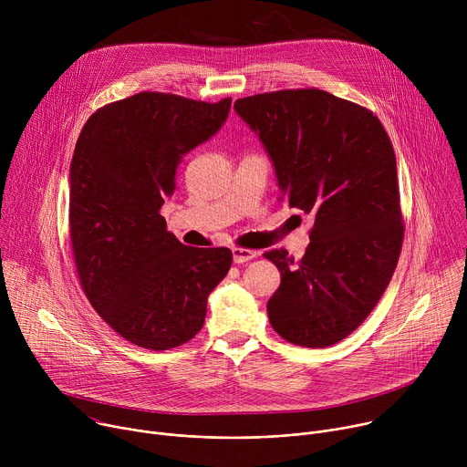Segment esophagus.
<instances>
[{"label": "esophagus", "instance_id": "obj_1", "mask_svg": "<svg viewBox=\"0 0 467 467\" xmlns=\"http://www.w3.org/2000/svg\"><path fill=\"white\" fill-rule=\"evenodd\" d=\"M258 253L253 249H245V247H233V260L236 264H244L247 260H253Z\"/></svg>", "mask_w": 467, "mask_h": 467}]
</instances>
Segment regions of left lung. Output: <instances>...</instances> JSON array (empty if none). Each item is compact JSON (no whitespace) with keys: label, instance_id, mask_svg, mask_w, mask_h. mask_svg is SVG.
<instances>
[{"label":"left lung","instance_id":"8db88e82","mask_svg":"<svg viewBox=\"0 0 467 467\" xmlns=\"http://www.w3.org/2000/svg\"><path fill=\"white\" fill-rule=\"evenodd\" d=\"M234 110L268 153L281 197L314 214L299 262L264 253L281 272L270 323L296 346L337 344L375 308L403 245L391 142L373 112L317 88L242 98Z\"/></svg>","mask_w":467,"mask_h":467}]
</instances>
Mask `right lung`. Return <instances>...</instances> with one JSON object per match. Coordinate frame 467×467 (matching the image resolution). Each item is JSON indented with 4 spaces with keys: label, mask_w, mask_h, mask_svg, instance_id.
Masks as SVG:
<instances>
[{
    "label": "right lung",
    "mask_w": 467,
    "mask_h": 467,
    "mask_svg": "<svg viewBox=\"0 0 467 467\" xmlns=\"http://www.w3.org/2000/svg\"><path fill=\"white\" fill-rule=\"evenodd\" d=\"M218 103L140 92L85 123L70 164V236L81 286L121 338L166 351L202 330L227 247H188L161 216L182 157L229 116Z\"/></svg>",
    "instance_id": "add662e5"
}]
</instances>
